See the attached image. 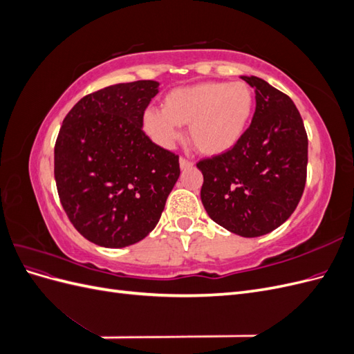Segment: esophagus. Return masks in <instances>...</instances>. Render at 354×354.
I'll return each mask as SVG.
<instances>
[{"mask_svg": "<svg viewBox=\"0 0 354 354\" xmlns=\"http://www.w3.org/2000/svg\"><path fill=\"white\" fill-rule=\"evenodd\" d=\"M190 167H194V162H192L190 159H186V158L181 156V158H180V168H181V169H187V168H190Z\"/></svg>", "mask_w": 354, "mask_h": 354, "instance_id": "obj_1", "label": "esophagus"}]
</instances>
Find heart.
<instances>
[{
    "label": "heart",
    "mask_w": 354,
    "mask_h": 354,
    "mask_svg": "<svg viewBox=\"0 0 354 354\" xmlns=\"http://www.w3.org/2000/svg\"><path fill=\"white\" fill-rule=\"evenodd\" d=\"M254 93L246 82H202L169 91L164 109L143 113L145 131L171 147L180 137L178 125H189L190 142L203 155H223L236 146L250 125Z\"/></svg>",
    "instance_id": "b5f03b06"
}]
</instances>
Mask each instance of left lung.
<instances>
[{
	"label": "left lung",
	"mask_w": 354,
	"mask_h": 354,
	"mask_svg": "<svg viewBox=\"0 0 354 354\" xmlns=\"http://www.w3.org/2000/svg\"><path fill=\"white\" fill-rule=\"evenodd\" d=\"M255 91L251 125L232 151L202 159L201 199L211 220L243 238L270 233L303 196L307 133L288 95L257 77H241Z\"/></svg>",
	"instance_id": "1"
}]
</instances>
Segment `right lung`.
<instances>
[{
  "mask_svg": "<svg viewBox=\"0 0 354 354\" xmlns=\"http://www.w3.org/2000/svg\"><path fill=\"white\" fill-rule=\"evenodd\" d=\"M159 82L115 84L69 111L55 146L62 207L85 239L124 248L158 224L180 176L178 156L143 131Z\"/></svg>",
  "mask_w": 354,
  "mask_h": 354,
  "instance_id": "add662e5",
  "label": "right lung"
}]
</instances>
